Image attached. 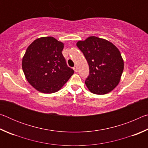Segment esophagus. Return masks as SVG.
Instances as JSON below:
<instances>
[{
  "instance_id": "obj_1",
  "label": "esophagus",
  "mask_w": 148,
  "mask_h": 148,
  "mask_svg": "<svg viewBox=\"0 0 148 148\" xmlns=\"http://www.w3.org/2000/svg\"><path fill=\"white\" fill-rule=\"evenodd\" d=\"M73 69H74V72H77V66H74V68H73Z\"/></svg>"
}]
</instances>
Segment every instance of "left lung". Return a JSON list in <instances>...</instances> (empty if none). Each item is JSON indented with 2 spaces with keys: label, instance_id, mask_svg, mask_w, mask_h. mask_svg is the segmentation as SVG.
<instances>
[{
  "label": "left lung",
  "instance_id": "1",
  "mask_svg": "<svg viewBox=\"0 0 148 148\" xmlns=\"http://www.w3.org/2000/svg\"><path fill=\"white\" fill-rule=\"evenodd\" d=\"M88 62L89 75L85 84L92 93L105 95L119 84L124 61L118 48L112 42L89 36L76 43Z\"/></svg>",
  "mask_w": 148,
  "mask_h": 148
}]
</instances>
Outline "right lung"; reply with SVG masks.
<instances>
[{"instance_id":"add662e5","label":"right lung","mask_w":148,"mask_h":148,"mask_svg":"<svg viewBox=\"0 0 148 148\" xmlns=\"http://www.w3.org/2000/svg\"><path fill=\"white\" fill-rule=\"evenodd\" d=\"M64 43L44 36L29 45L22 59V69L29 83L43 93H53L66 83L74 71L62 54Z\"/></svg>"}]
</instances>
